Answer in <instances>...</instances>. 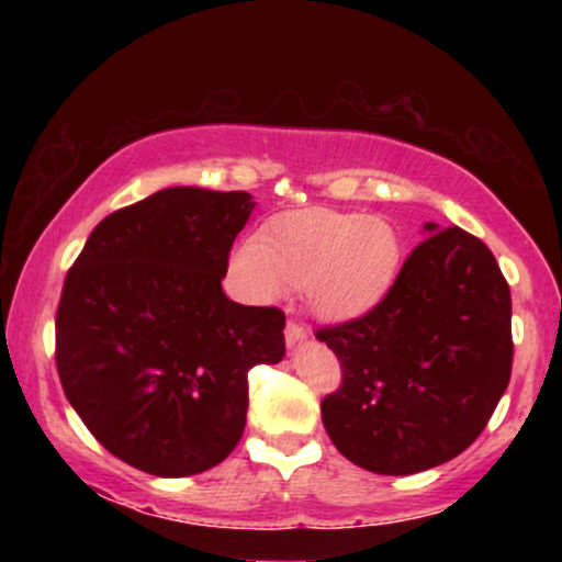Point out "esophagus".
Listing matches in <instances>:
<instances>
[{"instance_id": "esophagus-1", "label": "esophagus", "mask_w": 562, "mask_h": 562, "mask_svg": "<svg viewBox=\"0 0 562 562\" xmlns=\"http://www.w3.org/2000/svg\"><path fill=\"white\" fill-rule=\"evenodd\" d=\"M304 340H310V333H306V329L299 325V322H286V342H289V348H294V345L304 342Z\"/></svg>"}]
</instances>
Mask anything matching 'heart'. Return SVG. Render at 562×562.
Here are the masks:
<instances>
[{
  "mask_svg": "<svg viewBox=\"0 0 562 562\" xmlns=\"http://www.w3.org/2000/svg\"><path fill=\"white\" fill-rule=\"evenodd\" d=\"M402 266L396 229L381 217L335 210H299L271 220L229 258L245 299L276 304L302 286L314 317L348 322L383 302Z\"/></svg>",
  "mask_w": 562,
  "mask_h": 562,
  "instance_id": "b5f03b06",
  "label": "heart"
}]
</instances>
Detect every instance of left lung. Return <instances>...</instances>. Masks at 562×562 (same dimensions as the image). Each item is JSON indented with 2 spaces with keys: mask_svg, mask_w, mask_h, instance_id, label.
I'll use <instances>...</instances> for the list:
<instances>
[{
  "mask_svg": "<svg viewBox=\"0 0 562 562\" xmlns=\"http://www.w3.org/2000/svg\"><path fill=\"white\" fill-rule=\"evenodd\" d=\"M317 340L342 366L322 402L335 448L371 473L427 471L473 445L509 386V283L479 237L427 222L383 302Z\"/></svg>",
  "mask_w": 562,
  "mask_h": 562,
  "instance_id": "obj_1",
  "label": "left lung"
}]
</instances>
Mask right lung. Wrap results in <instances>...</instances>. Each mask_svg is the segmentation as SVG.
<instances>
[{
  "label": "right lung",
  "mask_w": 562,
  "mask_h": 562,
  "mask_svg": "<svg viewBox=\"0 0 562 562\" xmlns=\"http://www.w3.org/2000/svg\"><path fill=\"white\" fill-rule=\"evenodd\" d=\"M252 210L248 191H156L99 222L66 276L60 386L137 471L183 479L222 463L243 437L248 371L286 352L281 310L222 291Z\"/></svg>",
  "instance_id": "1"
}]
</instances>
